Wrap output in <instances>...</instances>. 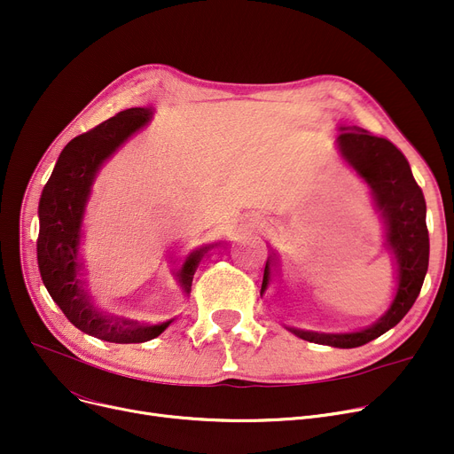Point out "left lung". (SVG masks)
<instances>
[{
	"label": "left lung",
	"instance_id": "1",
	"mask_svg": "<svg viewBox=\"0 0 454 454\" xmlns=\"http://www.w3.org/2000/svg\"><path fill=\"white\" fill-rule=\"evenodd\" d=\"M337 141L344 160L370 184L375 202L385 215L388 245L395 255L399 270V287L387 315L364 331L346 333V335L293 331L309 342L335 348H359L397 325L419 296L428 269V230L425 223L427 206L423 191L412 176L407 158L392 141L359 127L342 129ZM267 285L269 261L261 293L267 289Z\"/></svg>",
	"mask_w": 454,
	"mask_h": 454
}]
</instances>
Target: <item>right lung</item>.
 I'll list each match as a JSON object with an SVG mask.
<instances>
[{"label": "right lung", "mask_w": 454, "mask_h": 454, "mask_svg": "<svg viewBox=\"0 0 454 454\" xmlns=\"http://www.w3.org/2000/svg\"><path fill=\"white\" fill-rule=\"evenodd\" d=\"M151 117L153 108H129L71 139L60 153L50 180L43 185L38 204L40 231L36 255L47 293L75 327L95 339L115 344L153 340L171 322L141 327L130 320L98 313L77 279L79 230L90 185L101 163ZM206 250L200 248L191 254L178 272L185 293L191 291L193 274Z\"/></svg>", "instance_id": "obj_1"}]
</instances>
